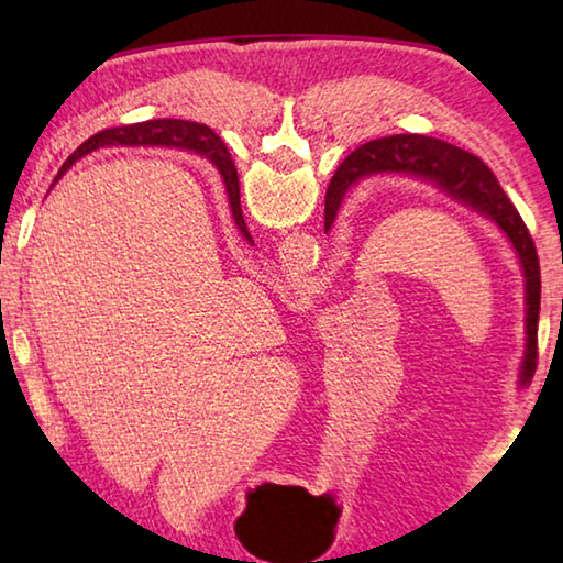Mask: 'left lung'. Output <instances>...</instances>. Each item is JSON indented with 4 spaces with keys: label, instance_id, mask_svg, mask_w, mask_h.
Listing matches in <instances>:
<instances>
[{
    "label": "left lung",
    "instance_id": "obj_1",
    "mask_svg": "<svg viewBox=\"0 0 563 563\" xmlns=\"http://www.w3.org/2000/svg\"><path fill=\"white\" fill-rule=\"evenodd\" d=\"M221 151L223 161H231L223 144L216 146ZM402 174L409 178L432 184L440 194L452 201L462 203L470 211L487 218L499 231L509 238L523 273V332H527V345L519 367V387H529L531 377L537 373V340H539V308H541V271L537 245L531 241L527 223L509 196L504 194L497 176L482 158L464 148H456L446 141L422 136V133H397V136L377 139L342 161L335 176L330 180L325 196V233L338 218L347 190L362 178Z\"/></svg>",
    "mask_w": 563,
    "mask_h": 563
}]
</instances>
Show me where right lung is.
<instances>
[{
	"label": "right lung",
	"instance_id": "right-lung-1",
	"mask_svg": "<svg viewBox=\"0 0 563 563\" xmlns=\"http://www.w3.org/2000/svg\"><path fill=\"white\" fill-rule=\"evenodd\" d=\"M170 146V148H188L196 151V154L206 156L211 164L218 168L223 184H225V194H228V206H231L235 228L241 231L247 243L253 245L251 231H247L245 218L241 211V188H238V170L233 166V161H223L221 151L216 146L223 144L216 133L206 126V123H196V121H180V119H154V121H141V123H129V126H119V129H107L93 133L89 141L74 151V154L64 161V166L59 170L62 178L66 170H69L76 161L84 158L91 151L103 148V146Z\"/></svg>",
	"mask_w": 563,
	"mask_h": 563
}]
</instances>
